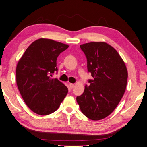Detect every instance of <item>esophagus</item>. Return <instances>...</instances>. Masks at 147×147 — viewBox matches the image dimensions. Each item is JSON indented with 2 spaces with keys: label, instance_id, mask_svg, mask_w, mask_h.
<instances>
[{
  "label": "esophagus",
  "instance_id": "34e87169",
  "mask_svg": "<svg viewBox=\"0 0 147 147\" xmlns=\"http://www.w3.org/2000/svg\"><path fill=\"white\" fill-rule=\"evenodd\" d=\"M69 87H70L71 89H73V88L74 87V84L69 83Z\"/></svg>",
  "mask_w": 147,
  "mask_h": 147
}]
</instances>
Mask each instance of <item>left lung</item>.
Segmentation results:
<instances>
[{"label": "left lung", "mask_w": 147, "mask_h": 147, "mask_svg": "<svg viewBox=\"0 0 147 147\" xmlns=\"http://www.w3.org/2000/svg\"><path fill=\"white\" fill-rule=\"evenodd\" d=\"M87 59L88 80L76 101L81 112L92 120H100L114 111L125 93L128 71L123 60L113 47L104 42L81 44Z\"/></svg>", "instance_id": "left-lung-1"}]
</instances>
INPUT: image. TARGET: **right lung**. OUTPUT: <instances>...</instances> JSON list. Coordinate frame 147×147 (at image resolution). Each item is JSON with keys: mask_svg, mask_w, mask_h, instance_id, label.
I'll return each instance as SVG.
<instances>
[{"mask_svg": "<svg viewBox=\"0 0 147 147\" xmlns=\"http://www.w3.org/2000/svg\"><path fill=\"white\" fill-rule=\"evenodd\" d=\"M69 46L52 39L41 38L27 47L16 67V82L24 101L40 115L56 111L67 94V88L52 76L56 60Z\"/></svg>", "mask_w": 147, "mask_h": 147, "instance_id": "obj_1", "label": "right lung"}]
</instances>
